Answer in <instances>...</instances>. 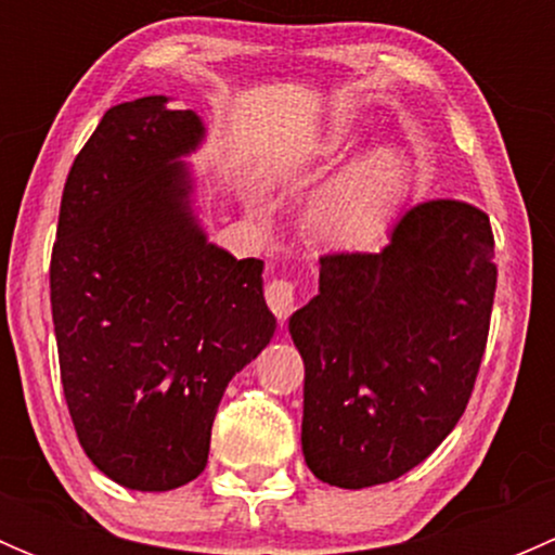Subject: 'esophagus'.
Returning <instances> with one entry per match:
<instances>
[{
	"label": "esophagus",
	"mask_w": 555,
	"mask_h": 555,
	"mask_svg": "<svg viewBox=\"0 0 555 555\" xmlns=\"http://www.w3.org/2000/svg\"><path fill=\"white\" fill-rule=\"evenodd\" d=\"M266 300L279 319H287L295 309V284L289 279H273L266 287Z\"/></svg>",
	"instance_id": "esophagus-1"
}]
</instances>
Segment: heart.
Wrapping results in <instances>:
<instances>
[{
    "label": "heart",
    "mask_w": 555,
    "mask_h": 555,
    "mask_svg": "<svg viewBox=\"0 0 555 555\" xmlns=\"http://www.w3.org/2000/svg\"><path fill=\"white\" fill-rule=\"evenodd\" d=\"M357 142L354 131L327 139L324 155H338ZM416 179L411 153L397 144H376L335 173L309 206V228L324 244L367 249L386 236Z\"/></svg>",
    "instance_id": "obj_1"
}]
</instances>
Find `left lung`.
Masks as SVG:
<instances>
[{
  "instance_id": "obj_1",
  "label": "left lung",
  "mask_w": 555,
  "mask_h": 555,
  "mask_svg": "<svg viewBox=\"0 0 555 555\" xmlns=\"http://www.w3.org/2000/svg\"><path fill=\"white\" fill-rule=\"evenodd\" d=\"M494 289L489 215L453 198L408 209L382 251L319 257V295L289 317L319 480L389 483L443 443L478 378Z\"/></svg>"
}]
</instances>
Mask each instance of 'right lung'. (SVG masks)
<instances>
[{
	"mask_svg": "<svg viewBox=\"0 0 555 555\" xmlns=\"http://www.w3.org/2000/svg\"><path fill=\"white\" fill-rule=\"evenodd\" d=\"M166 102L104 112L66 177L50 257L72 424L106 478L137 491L204 473L222 391L276 330L262 260L206 242L190 209L179 158L204 122Z\"/></svg>",
	"mask_w": 555,
	"mask_h": 555,
	"instance_id": "add662e5",
	"label": "right lung"
}]
</instances>
